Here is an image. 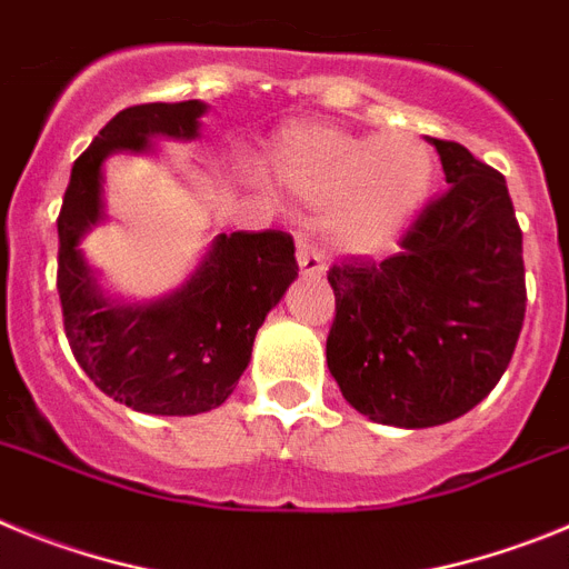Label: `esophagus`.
Instances as JSON below:
<instances>
[{
  "label": "esophagus",
  "instance_id": "obj_1",
  "mask_svg": "<svg viewBox=\"0 0 569 569\" xmlns=\"http://www.w3.org/2000/svg\"><path fill=\"white\" fill-rule=\"evenodd\" d=\"M296 248H299V270L305 276H321L325 270H328V261H325V253L319 250V244H316L310 236L299 233V239H296Z\"/></svg>",
  "mask_w": 569,
  "mask_h": 569
}]
</instances>
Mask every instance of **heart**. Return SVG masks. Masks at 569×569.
I'll return each instance as SVG.
<instances>
[{
	"label": "heart",
	"mask_w": 569,
	"mask_h": 569,
	"mask_svg": "<svg viewBox=\"0 0 569 569\" xmlns=\"http://www.w3.org/2000/svg\"><path fill=\"white\" fill-rule=\"evenodd\" d=\"M276 173L308 202H341L336 236L347 248L367 250L390 239L425 202L433 156L410 133L365 139L310 124L281 136Z\"/></svg>",
	"instance_id": "obj_1"
}]
</instances>
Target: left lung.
I'll return each instance as SVG.
<instances>
[{
	"label": "left lung",
	"mask_w": 569,
	"mask_h": 569,
	"mask_svg": "<svg viewBox=\"0 0 569 569\" xmlns=\"http://www.w3.org/2000/svg\"><path fill=\"white\" fill-rule=\"evenodd\" d=\"M447 188L385 261L336 259L328 367L367 419L436 427L499 385L525 325L521 228L505 176L465 144L430 139Z\"/></svg>",
	"instance_id": "obj_1"
}]
</instances>
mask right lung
I'll return each mask as SVG.
<instances>
[{"label":"right lung","instance_id":"add662e5","mask_svg":"<svg viewBox=\"0 0 569 569\" xmlns=\"http://www.w3.org/2000/svg\"><path fill=\"white\" fill-rule=\"evenodd\" d=\"M204 104L124 108L70 170L59 210L57 288L68 345L88 379L119 405L153 416H196L233 393L256 330L299 276L284 230L219 233L182 290L124 308L102 299L79 241L102 219V162L113 150H148L150 136L196 139Z\"/></svg>","mask_w":569,"mask_h":569}]
</instances>
